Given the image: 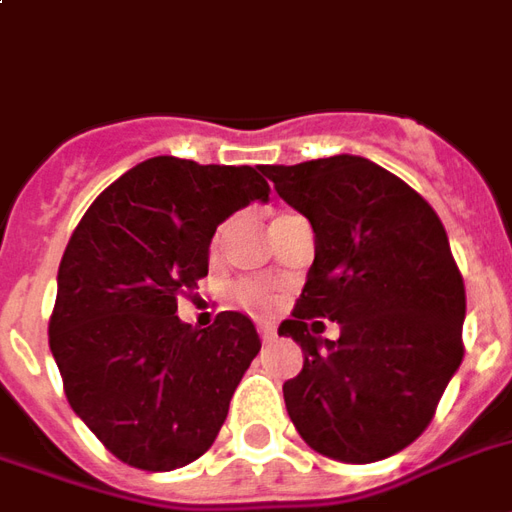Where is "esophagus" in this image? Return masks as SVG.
Masks as SVG:
<instances>
[{"mask_svg": "<svg viewBox=\"0 0 512 512\" xmlns=\"http://www.w3.org/2000/svg\"><path fill=\"white\" fill-rule=\"evenodd\" d=\"M260 336H263V342H274L276 339V325L271 323H260Z\"/></svg>", "mask_w": 512, "mask_h": 512, "instance_id": "esophagus-1", "label": "esophagus"}]
</instances>
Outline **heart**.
Returning <instances> with one entry per match:
<instances>
[{
    "mask_svg": "<svg viewBox=\"0 0 512 512\" xmlns=\"http://www.w3.org/2000/svg\"><path fill=\"white\" fill-rule=\"evenodd\" d=\"M236 295H238V301H244V304L249 306H263L268 301L266 290L257 285H241L236 290Z\"/></svg>",
    "mask_w": 512,
    "mask_h": 512,
    "instance_id": "obj_1",
    "label": "heart"
}]
</instances>
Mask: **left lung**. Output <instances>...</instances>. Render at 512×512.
I'll use <instances>...</instances> for the list:
<instances>
[{
	"instance_id": "left-lung-1",
	"label": "left lung",
	"mask_w": 512,
	"mask_h": 512,
	"mask_svg": "<svg viewBox=\"0 0 512 512\" xmlns=\"http://www.w3.org/2000/svg\"><path fill=\"white\" fill-rule=\"evenodd\" d=\"M314 230V263L279 336L306 361L285 382L287 415L317 453L372 464L434 418L464 358V279L434 208L380 165L336 154L263 165ZM320 319L340 323L323 340Z\"/></svg>"
}]
</instances>
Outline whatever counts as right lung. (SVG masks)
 <instances>
[{"instance_id":"right-lung-1","label":"right lung","mask_w":512,"mask_h":512,"mask_svg":"<svg viewBox=\"0 0 512 512\" xmlns=\"http://www.w3.org/2000/svg\"><path fill=\"white\" fill-rule=\"evenodd\" d=\"M266 203L263 165L140 162L94 200L64 249L51 352L75 415L130 467L170 472L206 453L249 363L255 323L179 320L208 246L238 208Z\"/></svg>"}]
</instances>
